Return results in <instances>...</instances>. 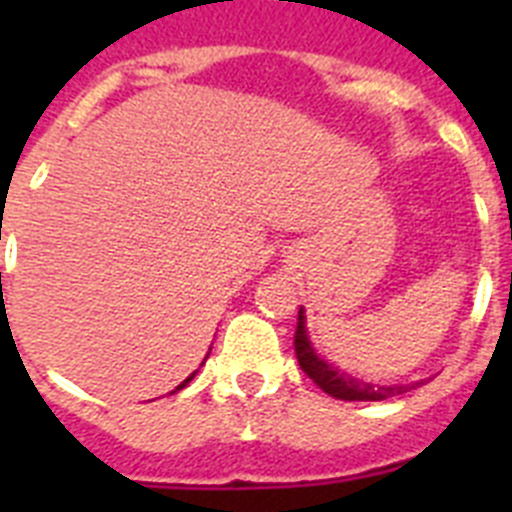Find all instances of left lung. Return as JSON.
I'll use <instances>...</instances> for the list:
<instances>
[{"label": "left lung", "mask_w": 512, "mask_h": 512, "mask_svg": "<svg viewBox=\"0 0 512 512\" xmlns=\"http://www.w3.org/2000/svg\"><path fill=\"white\" fill-rule=\"evenodd\" d=\"M295 351L297 361H300V369L318 384L320 390L328 392L330 397L336 400H348V402H379L387 400V397L402 395V392H410L413 387H420V382L413 384H377V382H366V379L354 377V374L343 372L336 364H330L328 359L315 351L310 336H307V325H305V310L300 307V315H297V333H295Z\"/></svg>", "instance_id": "obj_1"}]
</instances>
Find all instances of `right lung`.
<instances>
[{"label":"right lung","mask_w":512,"mask_h":512,"mask_svg":"<svg viewBox=\"0 0 512 512\" xmlns=\"http://www.w3.org/2000/svg\"><path fill=\"white\" fill-rule=\"evenodd\" d=\"M210 348H212V346H210ZM207 356H210V354H207ZM207 356H205V361H207ZM205 361H202V364H205ZM194 374H197V372H194ZM194 374H189V377H187V379H184V382H182V384H179V387H176V390H174V392L184 390V387H187V384H189V382H192V379H194Z\"/></svg>","instance_id":"1"}]
</instances>
